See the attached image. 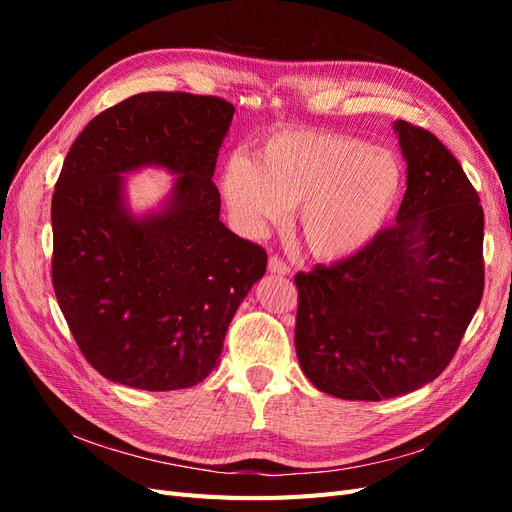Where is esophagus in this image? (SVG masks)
Wrapping results in <instances>:
<instances>
[{
  "instance_id": "34e87169",
  "label": "esophagus",
  "mask_w": 512,
  "mask_h": 512,
  "mask_svg": "<svg viewBox=\"0 0 512 512\" xmlns=\"http://www.w3.org/2000/svg\"><path fill=\"white\" fill-rule=\"evenodd\" d=\"M269 273H275V275H288V273H290V267L286 265V262H284L282 258L271 256V258H269Z\"/></svg>"
}]
</instances>
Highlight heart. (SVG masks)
I'll return each mask as SVG.
<instances>
[{"instance_id":"obj_1","label":"heart","mask_w":512,"mask_h":512,"mask_svg":"<svg viewBox=\"0 0 512 512\" xmlns=\"http://www.w3.org/2000/svg\"><path fill=\"white\" fill-rule=\"evenodd\" d=\"M401 190L393 151L329 130L275 132L256 158L237 151L222 168L224 198L245 228L280 224L299 207L305 250L327 262L363 252L389 224Z\"/></svg>"}]
</instances>
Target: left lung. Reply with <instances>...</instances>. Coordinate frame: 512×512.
<instances>
[{
	"mask_svg": "<svg viewBox=\"0 0 512 512\" xmlns=\"http://www.w3.org/2000/svg\"><path fill=\"white\" fill-rule=\"evenodd\" d=\"M393 130L408 164L395 224L363 252L294 277V348L318 391L380 401L436 380L483 299L480 198L431 132Z\"/></svg>",
	"mask_w": 512,
	"mask_h": 512,
	"instance_id": "left-lung-1",
	"label": "left lung"
}]
</instances>
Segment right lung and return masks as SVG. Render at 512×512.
Returning a JSON list of instances; mask_svg holds the SVG:
<instances>
[{
    "label": "right lung",
    "mask_w": 512,
    "mask_h": 512,
    "mask_svg": "<svg viewBox=\"0 0 512 512\" xmlns=\"http://www.w3.org/2000/svg\"><path fill=\"white\" fill-rule=\"evenodd\" d=\"M235 106L149 91L91 119L55 185L53 288L89 365L117 384L177 391L218 367L228 324L267 271L260 245L220 220L213 170ZM176 179L138 214L127 175Z\"/></svg>",
    "instance_id": "right-lung-1"
}]
</instances>
